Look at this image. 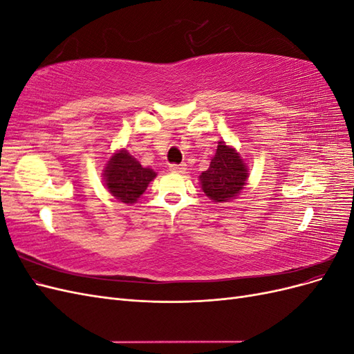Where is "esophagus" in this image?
Wrapping results in <instances>:
<instances>
[{
	"mask_svg": "<svg viewBox=\"0 0 354 354\" xmlns=\"http://www.w3.org/2000/svg\"><path fill=\"white\" fill-rule=\"evenodd\" d=\"M186 165L185 164H180V165H177V164H173V165H169V171L171 173H178V174H185L186 173Z\"/></svg>",
	"mask_w": 354,
	"mask_h": 354,
	"instance_id": "34e87169",
	"label": "esophagus"
}]
</instances>
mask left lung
<instances>
[{
	"mask_svg": "<svg viewBox=\"0 0 354 354\" xmlns=\"http://www.w3.org/2000/svg\"><path fill=\"white\" fill-rule=\"evenodd\" d=\"M248 168L234 147L218 142L209 168L199 176L201 187L212 202H229L236 198L248 180Z\"/></svg>",
	"mask_w": 354,
	"mask_h": 354,
	"instance_id": "obj_1",
	"label": "left lung"
}]
</instances>
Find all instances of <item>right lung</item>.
Segmentation results:
<instances>
[{"label": "right lung", "instance_id": "add662e5", "mask_svg": "<svg viewBox=\"0 0 354 354\" xmlns=\"http://www.w3.org/2000/svg\"><path fill=\"white\" fill-rule=\"evenodd\" d=\"M155 177L153 169L142 167L125 149L115 152L103 169L104 186L112 196L124 203H134Z\"/></svg>", "mask_w": 354, "mask_h": 354}]
</instances>
